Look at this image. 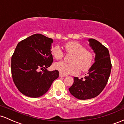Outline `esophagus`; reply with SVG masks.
Returning a JSON list of instances; mask_svg holds the SVG:
<instances>
[{
  "label": "esophagus",
  "mask_w": 124,
  "mask_h": 124,
  "mask_svg": "<svg viewBox=\"0 0 124 124\" xmlns=\"http://www.w3.org/2000/svg\"><path fill=\"white\" fill-rule=\"evenodd\" d=\"M60 77H66V76H64V75H62L61 73H60Z\"/></svg>",
  "instance_id": "34e87169"
}]
</instances>
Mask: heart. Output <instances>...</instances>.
<instances>
[{
	"label": "heart",
	"instance_id": "heart-1",
	"mask_svg": "<svg viewBox=\"0 0 124 124\" xmlns=\"http://www.w3.org/2000/svg\"><path fill=\"white\" fill-rule=\"evenodd\" d=\"M66 52L73 54L70 60L71 63L63 62H57L54 64V69L62 75H76L79 70L81 72L87 71L93 66L94 61V54L78 41H72L65 45ZM52 56L55 60H61L64 57V53L60 47H53L51 49Z\"/></svg>",
	"mask_w": 124,
	"mask_h": 124
}]
</instances>
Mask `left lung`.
Listing matches in <instances>:
<instances>
[{"mask_svg":"<svg viewBox=\"0 0 124 124\" xmlns=\"http://www.w3.org/2000/svg\"><path fill=\"white\" fill-rule=\"evenodd\" d=\"M88 41L95 53V62L84 78L74 77L73 85L69 89L79 100L90 99L99 95L108 83L112 67L108 48L95 39Z\"/></svg>","mask_w":124,"mask_h":124,"instance_id":"obj_1","label":"left lung"}]
</instances>
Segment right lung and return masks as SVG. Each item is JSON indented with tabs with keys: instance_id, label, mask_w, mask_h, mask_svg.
I'll list each match as a JSON object with an SVG mask.
<instances>
[{
	"instance_id": "right-lung-1",
	"label": "right lung",
	"mask_w": 124,
	"mask_h": 124,
	"mask_svg": "<svg viewBox=\"0 0 124 124\" xmlns=\"http://www.w3.org/2000/svg\"><path fill=\"white\" fill-rule=\"evenodd\" d=\"M53 40L41 34H33L18 43L12 56L11 71L18 90L27 97L45 94L59 76L57 70H47L52 64Z\"/></svg>"
}]
</instances>
